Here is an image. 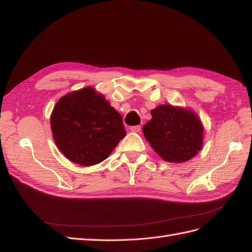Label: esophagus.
<instances>
[{
  "label": "esophagus",
  "instance_id": "34e87169",
  "mask_svg": "<svg viewBox=\"0 0 252 252\" xmlns=\"http://www.w3.org/2000/svg\"><path fill=\"white\" fill-rule=\"evenodd\" d=\"M130 130L132 132H140L141 131V126H131Z\"/></svg>",
  "mask_w": 252,
  "mask_h": 252
}]
</instances>
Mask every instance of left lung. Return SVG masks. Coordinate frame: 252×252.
I'll return each instance as SVG.
<instances>
[{"mask_svg": "<svg viewBox=\"0 0 252 252\" xmlns=\"http://www.w3.org/2000/svg\"><path fill=\"white\" fill-rule=\"evenodd\" d=\"M143 133L153 149L168 162H185L203 145V126L194 111L170 104L151 111Z\"/></svg>", "mask_w": 252, "mask_h": 252, "instance_id": "8db88e82", "label": "left lung"}]
</instances>
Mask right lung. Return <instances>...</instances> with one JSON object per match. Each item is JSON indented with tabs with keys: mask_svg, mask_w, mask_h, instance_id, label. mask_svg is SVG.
<instances>
[{
	"mask_svg": "<svg viewBox=\"0 0 252 252\" xmlns=\"http://www.w3.org/2000/svg\"><path fill=\"white\" fill-rule=\"evenodd\" d=\"M51 129L60 152L83 167L104 161L126 134L121 115L92 87L58 99Z\"/></svg>",
	"mask_w": 252,
	"mask_h": 252,
	"instance_id": "add662e5",
	"label": "right lung"
}]
</instances>
